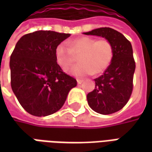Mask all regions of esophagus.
<instances>
[{"instance_id": "34e87169", "label": "esophagus", "mask_w": 152, "mask_h": 152, "mask_svg": "<svg viewBox=\"0 0 152 152\" xmlns=\"http://www.w3.org/2000/svg\"><path fill=\"white\" fill-rule=\"evenodd\" d=\"M83 81H84V80H83L78 79V80H77V84H78V85H80V84H82Z\"/></svg>"}]
</instances>
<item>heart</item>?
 Listing matches in <instances>:
<instances>
[{"label": "heart", "instance_id": "obj_1", "mask_svg": "<svg viewBox=\"0 0 152 152\" xmlns=\"http://www.w3.org/2000/svg\"><path fill=\"white\" fill-rule=\"evenodd\" d=\"M115 48L107 39L96 40L91 37H80L66 44L58 45L54 50L57 64L66 71L79 57L80 64L68 71L70 75L77 77L100 74L108 68L114 58Z\"/></svg>", "mask_w": 152, "mask_h": 152}]
</instances>
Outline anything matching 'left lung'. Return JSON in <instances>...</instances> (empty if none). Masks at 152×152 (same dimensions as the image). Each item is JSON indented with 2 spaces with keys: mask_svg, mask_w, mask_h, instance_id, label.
<instances>
[{
  "mask_svg": "<svg viewBox=\"0 0 152 152\" xmlns=\"http://www.w3.org/2000/svg\"><path fill=\"white\" fill-rule=\"evenodd\" d=\"M111 40L115 48L114 58L102 76L94 79L95 88L88 94L89 106L94 112L109 115L126 105L133 91L135 61L132 45L123 34L111 28H100L85 32Z\"/></svg>",
  "mask_w": 152,
  "mask_h": 152,
  "instance_id": "1",
  "label": "left lung"
}]
</instances>
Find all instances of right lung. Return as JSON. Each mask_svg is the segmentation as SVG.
Listing matches in <instances>:
<instances>
[{"label":"right lung","mask_w":152,"mask_h":152,"mask_svg":"<svg viewBox=\"0 0 152 152\" xmlns=\"http://www.w3.org/2000/svg\"><path fill=\"white\" fill-rule=\"evenodd\" d=\"M70 34L37 31L23 36L10 61L11 88L26 112L46 116L65 103L76 80L57 64L54 50Z\"/></svg>","instance_id":"1"}]
</instances>
